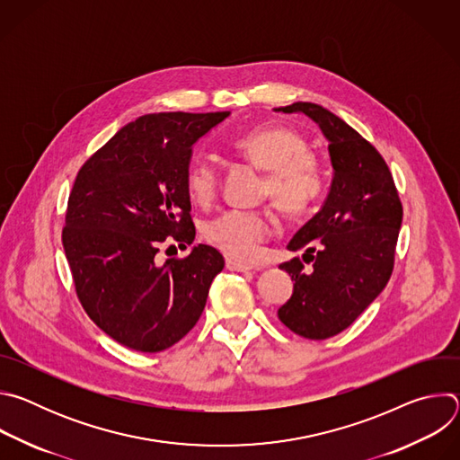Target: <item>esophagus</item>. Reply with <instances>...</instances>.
Segmentation results:
<instances>
[{
  "instance_id": "esophagus-1",
  "label": "esophagus",
  "mask_w": 460,
  "mask_h": 460,
  "mask_svg": "<svg viewBox=\"0 0 460 460\" xmlns=\"http://www.w3.org/2000/svg\"><path fill=\"white\" fill-rule=\"evenodd\" d=\"M226 268H227L229 271H236V273H249V271H252L251 266H245V264H242V261H236V260H233V258H227V260H226Z\"/></svg>"
}]
</instances>
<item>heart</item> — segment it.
Returning a JSON list of instances; mask_svg holds the SVG:
<instances>
[{
    "mask_svg": "<svg viewBox=\"0 0 460 460\" xmlns=\"http://www.w3.org/2000/svg\"><path fill=\"white\" fill-rule=\"evenodd\" d=\"M231 149L266 171L264 194L288 217H304L322 196L323 174L316 158L307 153L305 140L293 128L280 125H260L236 135ZM218 189V169L208 156H196L185 171L189 199L209 204ZM273 233V220L266 213L229 209L209 218L202 234L208 243L240 261H251L258 245Z\"/></svg>",
    "mask_w": 460,
    "mask_h": 460,
    "instance_id": "obj_1",
    "label": "heart"
}]
</instances>
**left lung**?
<instances>
[{
	"label": "left lung",
	"instance_id": "1",
	"mask_svg": "<svg viewBox=\"0 0 460 460\" xmlns=\"http://www.w3.org/2000/svg\"><path fill=\"white\" fill-rule=\"evenodd\" d=\"M275 111L302 112L330 142L333 181L322 209L293 236L289 251H304L280 264L295 280L279 309L289 330L325 341L349 327L385 288L402 224V204L387 164L353 127L332 111L296 102Z\"/></svg>",
	"mask_w": 460,
	"mask_h": 460
}]
</instances>
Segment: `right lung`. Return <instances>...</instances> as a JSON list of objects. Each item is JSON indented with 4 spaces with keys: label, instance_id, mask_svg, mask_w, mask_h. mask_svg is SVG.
Segmentation results:
<instances>
[{
    "label": "right lung",
    "instance_id": "obj_1",
    "mask_svg": "<svg viewBox=\"0 0 460 460\" xmlns=\"http://www.w3.org/2000/svg\"><path fill=\"white\" fill-rule=\"evenodd\" d=\"M224 112H158L127 123L78 171L61 233L76 295L121 346L158 353L199 322L224 256L199 243L160 264V247L196 234L185 171Z\"/></svg>",
    "mask_w": 460,
    "mask_h": 460
}]
</instances>
